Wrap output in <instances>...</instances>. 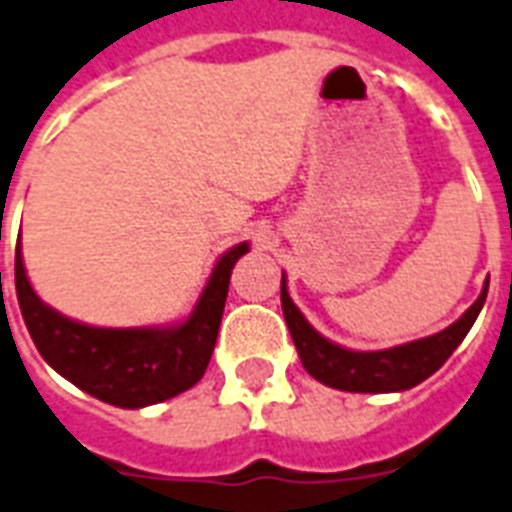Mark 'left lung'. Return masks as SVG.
Returning <instances> with one entry per match:
<instances>
[{
    "instance_id": "left-lung-1",
    "label": "left lung",
    "mask_w": 512,
    "mask_h": 512,
    "mask_svg": "<svg viewBox=\"0 0 512 512\" xmlns=\"http://www.w3.org/2000/svg\"><path fill=\"white\" fill-rule=\"evenodd\" d=\"M282 314H285L287 329L295 342V350L301 356L303 369L314 379H319L327 387H335L342 392H400L411 390L453 356L468 329L474 327L481 306L487 301L489 282L484 285L476 303L460 316L458 322L424 340L405 342L390 350H345L335 342L324 340L311 324L303 319V314L295 308V303L287 295L285 277H282Z\"/></svg>"
}]
</instances>
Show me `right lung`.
<instances>
[{
  "instance_id": "obj_1",
  "label": "right lung",
  "mask_w": 512,
  "mask_h": 512,
  "mask_svg": "<svg viewBox=\"0 0 512 512\" xmlns=\"http://www.w3.org/2000/svg\"><path fill=\"white\" fill-rule=\"evenodd\" d=\"M248 253L240 243L217 261L193 314L170 329H101L70 322L38 301L15 251V290L25 327L44 361L88 395L117 408H143L190 390L204 377L225 311L232 266Z\"/></svg>"
}]
</instances>
